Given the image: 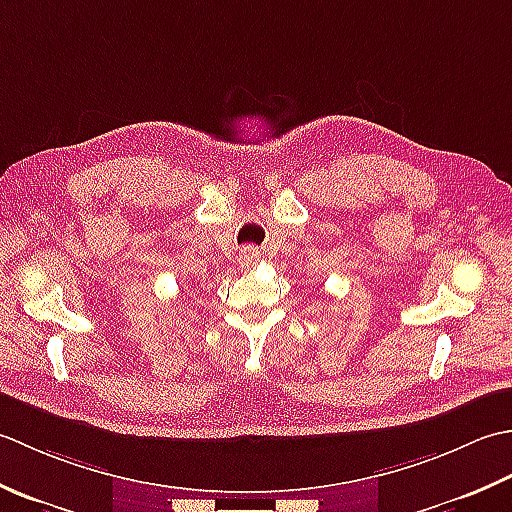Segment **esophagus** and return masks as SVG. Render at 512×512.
Returning <instances> with one entry per match:
<instances>
[{
    "mask_svg": "<svg viewBox=\"0 0 512 512\" xmlns=\"http://www.w3.org/2000/svg\"><path fill=\"white\" fill-rule=\"evenodd\" d=\"M241 258H243L245 265H252V263H256V260H258V252H256L254 247H245L243 252H241Z\"/></svg>",
    "mask_w": 512,
    "mask_h": 512,
    "instance_id": "34e87169",
    "label": "esophagus"
}]
</instances>
